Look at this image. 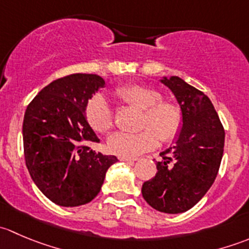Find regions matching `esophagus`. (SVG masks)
Segmentation results:
<instances>
[{
  "instance_id": "1",
  "label": "esophagus",
  "mask_w": 249,
  "mask_h": 249,
  "mask_svg": "<svg viewBox=\"0 0 249 249\" xmlns=\"http://www.w3.org/2000/svg\"><path fill=\"white\" fill-rule=\"evenodd\" d=\"M119 159L122 160V161L134 162V161H136V160H137V158H130V157H119Z\"/></svg>"
}]
</instances>
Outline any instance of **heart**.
Instances as JSON below:
<instances>
[{"mask_svg": "<svg viewBox=\"0 0 249 249\" xmlns=\"http://www.w3.org/2000/svg\"><path fill=\"white\" fill-rule=\"evenodd\" d=\"M118 99L126 106L143 110L139 132H117L108 139L110 152L120 157H137L160 142H170L180 131L183 110L177 102L162 100L158 89L147 85L125 84L115 89ZM85 115L95 131L107 134L114 126V113L107 100L96 95L89 100Z\"/></svg>", "mask_w": 249, "mask_h": 249, "instance_id": "heart-1", "label": "heart"}]
</instances>
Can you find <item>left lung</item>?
<instances>
[{"instance_id": "1", "label": "left lung", "mask_w": 249, "mask_h": 249, "mask_svg": "<svg viewBox=\"0 0 249 249\" xmlns=\"http://www.w3.org/2000/svg\"><path fill=\"white\" fill-rule=\"evenodd\" d=\"M183 110L176 144L160 153L158 172L142 185L143 199L159 212L183 213L212 187L224 152L225 131L211 100L182 78L161 79Z\"/></svg>"}]
</instances>
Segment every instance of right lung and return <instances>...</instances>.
Here are the masks:
<instances>
[{"label": "right lung", "instance_id": "1", "mask_svg": "<svg viewBox=\"0 0 249 249\" xmlns=\"http://www.w3.org/2000/svg\"><path fill=\"white\" fill-rule=\"evenodd\" d=\"M97 74L74 73L54 80L27 106L22 123L25 164L52 202L76 207L101 190L114 155L90 148L100 140L85 117L89 99L104 88Z\"/></svg>", "mask_w": 249, "mask_h": 249}]
</instances>
